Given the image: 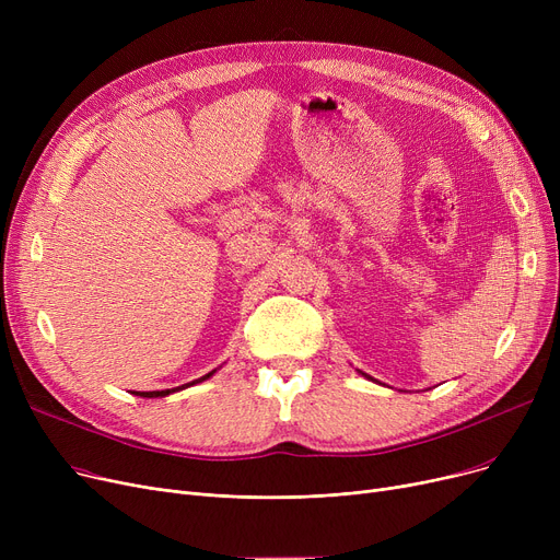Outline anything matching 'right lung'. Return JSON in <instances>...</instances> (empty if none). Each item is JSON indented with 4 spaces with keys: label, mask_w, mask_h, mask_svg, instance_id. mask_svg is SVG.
<instances>
[{
    "label": "right lung",
    "mask_w": 560,
    "mask_h": 560,
    "mask_svg": "<svg viewBox=\"0 0 560 560\" xmlns=\"http://www.w3.org/2000/svg\"><path fill=\"white\" fill-rule=\"evenodd\" d=\"M213 372H215V370H213ZM213 372H209V374L201 376V378H195L192 384H199V381L209 378ZM192 384H186V386H192ZM186 386H179V388H167V390H152V393H133V395H140V397H165V395H170V393H176V390H182V388H186Z\"/></svg>",
    "instance_id": "1"
}]
</instances>
